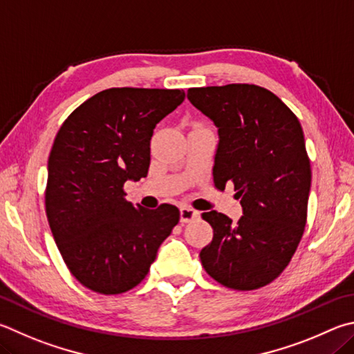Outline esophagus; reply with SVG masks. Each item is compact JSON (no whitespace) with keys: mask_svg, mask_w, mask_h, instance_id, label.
Segmentation results:
<instances>
[{"mask_svg":"<svg viewBox=\"0 0 354 354\" xmlns=\"http://www.w3.org/2000/svg\"><path fill=\"white\" fill-rule=\"evenodd\" d=\"M179 212H181V223H190L199 216V212L189 207V205H183Z\"/></svg>","mask_w":354,"mask_h":354,"instance_id":"34e87169","label":"esophagus"}]
</instances>
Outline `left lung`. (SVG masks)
I'll return each instance as SVG.
<instances>
[{"mask_svg": "<svg viewBox=\"0 0 354 354\" xmlns=\"http://www.w3.org/2000/svg\"><path fill=\"white\" fill-rule=\"evenodd\" d=\"M187 99L218 128L215 185L232 181L243 207L236 223L204 212L214 239L199 259L223 286H266L291 261L306 224L311 165L300 122L274 93L248 83L190 88Z\"/></svg>", "mask_w": 354, "mask_h": 354, "instance_id": "obj_1", "label": "left lung"}]
</instances>
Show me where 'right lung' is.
<instances>
[{"label": "right lung", "instance_id": "right-lung-1", "mask_svg": "<svg viewBox=\"0 0 354 354\" xmlns=\"http://www.w3.org/2000/svg\"><path fill=\"white\" fill-rule=\"evenodd\" d=\"M183 89L110 88L75 108L48 160L46 215L71 274L99 294H122L149 274L179 210L125 199L145 178L156 124L183 104Z\"/></svg>", "mask_w": 354, "mask_h": 354}]
</instances>
